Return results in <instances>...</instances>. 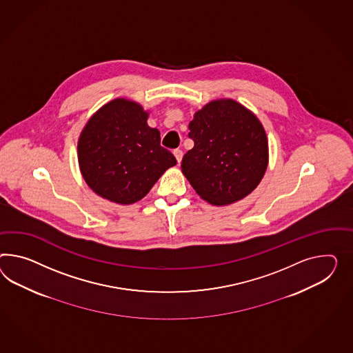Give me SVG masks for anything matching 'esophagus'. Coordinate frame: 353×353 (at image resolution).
Segmentation results:
<instances>
[{
  "instance_id": "34e87169",
  "label": "esophagus",
  "mask_w": 353,
  "mask_h": 353,
  "mask_svg": "<svg viewBox=\"0 0 353 353\" xmlns=\"http://www.w3.org/2000/svg\"><path fill=\"white\" fill-rule=\"evenodd\" d=\"M174 156H175L178 163H181V157H183V151H181V150H175V151H174Z\"/></svg>"
}]
</instances>
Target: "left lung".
<instances>
[{
    "label": "left lung",
    "instance_id": "obj_1",
    "mask_svg": "<svg viewBox=\"0 0 353 353\" xmlns=\"http://www.w3.org/2000/svg\"><path fill=\"white\" fill-rule=\"evenodd\" d=\"M188 137L194 145L183 156L181 172L211 205L244 199L261 181L269 160L266 133L241 103L210 102L194 114Z\"/></svg>",
    "mask_w": 353,
    "mask_h": 353
}]
</instances>
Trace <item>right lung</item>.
Segmentation results:
<instances>
[{
	"label": "right lung",
	"mask_w": 353,
	"mask_h": 353,
	"mask_svg": "<svg viewBox=\"0 0 353 353\" xmlns=\"http://www.w3.org/2000/svg\"><path fill=\"white\" fill-rule=\"evenodd\" d=\"M147 118L142 106L118 99L101 108L83 129L78 142L81 175L101 197L134 203L176 163Z\"/></svg>",
	"instance_id": "obj_1"
}]
</instances>
